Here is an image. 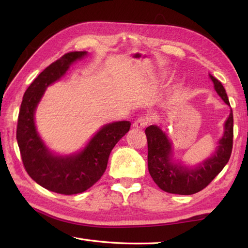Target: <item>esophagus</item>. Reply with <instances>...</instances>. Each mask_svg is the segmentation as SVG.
Here are the masks:
<instances>
[{"label":"esophagus","instance_id":"esophagus-1","mask_svg":"<svg viewBox=\"0 0 248 248\" xmlns=\"http://www.w3.org/2000/svg\"><path fill=\"white\" fill-rule=\"evenodd\" d=\"M149 121H150V119L148 117H140L134 121L133 127L136 129H143L149 124Z\"/></svg>","mask_w":248,"mask_h":248}]
</instances>
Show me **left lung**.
Wrapping results in <instances>:
<instances>
[{"instance_id": "left-lung-1", "label": "left lung", "mask_w": 248, "mask_h": 248, "mask_svg": "<svg viewBox=\"0 0 248 248\" xmlns=\"http://www.w3.org/2000/svg\"><path fill=\"white\" fill-rule=\"evenodd\" d=\"M218 96L230 105L224 86L217 78L209 75ZM148 143V170L151 178L163 191L179 195H192L209 186L227 164L233 143L232 109L224 125V134L214 154L196 167L188 168L172 160V146L168 136L156 124L146 128Z\"/></svg>"}]
</instances>
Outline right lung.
Masks as SVG:
<instances>
[{"instance_id": "obj_1", "label": "right lung", "mask_w": 248, "mask_h": 248, "mask_svg": "<svg viewBox=\"0 0 248 248\" xmlns=\"http://www.w3.org/2000/svg\"><path fill=\"white\" fill-rule=\"evenodd\" d=\"M85 55L86 51L69 52L46 67L26 89L18 116L17 141L25 170L39 186L64 195L86 191L102 177L110 151L131 127L127 120L105 124L85 148L70 155H56L46 148L35 125L37 105L46 87Z\"/></svg>"}]
</instances>
